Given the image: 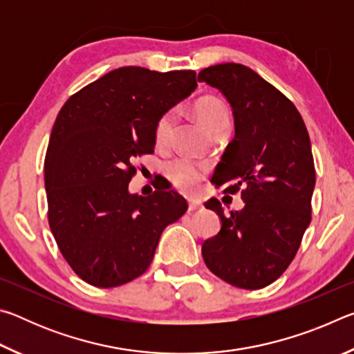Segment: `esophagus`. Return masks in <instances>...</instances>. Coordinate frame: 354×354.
Masks as SVG:
<instances>
[{"label": "esophagus", "mask_w": 354, "mask_h": 354, "mask_svg": "<svg viewBox=\"0 0 354 354\" xmlns=\"http://www.w3.org/2000/svg\"><path fill=\"white\" fill-rule=\"evenodd\" d=\"M200 207H201V203L198 200H194V198L189 200V211H198Z\"/></svg>", "instance_id": "34e87169"}]
</instances>
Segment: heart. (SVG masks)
Listing matches in <instances>:
<instances>
[{
	"mask_svg": "<svg viewBox=\"0 0 354 354\" xmlns=\"http://www.w3.org/2000/svg\"><path fill=\"white\" fill-rule=\"evenodd\" d=\"M194 111L200 122L205 124L211 133L220 128L221 124H230V115H227L226 107L215 98L205 97L198 100L194 106ZM171 123V112H165L156 120L153 131L156 145H164V143L169 140ZM164 171L179 190L190 194V192H194L198 187L203 178L207 175L209 167L205 162H200V160H194L189 158H176L169 160V162L164 165Z\"/></svg>",
	"mask_w": 354,
	"mask_h": 354,
	"instance_id": "1",
	"label": "heart"
}]
</instances>
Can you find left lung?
I'll use <instances>...</instances> for the list:
<instances>
[{"mask_svg":"<svg viewBox=\"0 0 354 354\" xmlns=\"http://www.w3.org/2000/svg\"><path fill=\"white\" fill-rule=\"evenodd\" d=\"M231 104L236 136L215 169L212 184L225 194L241 190L242 211L225 215L221 230L201 247L215 277L241 289H262L283 274L295 257L313 218L315 167L309 134L292 101L241 64L227 62L198 73Z\"/></svg>","mask_w":354,"mask_h":354,"instance_id":"1","label":"left lung"}]
</instances>
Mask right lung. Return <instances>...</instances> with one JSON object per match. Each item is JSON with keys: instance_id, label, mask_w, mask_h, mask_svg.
I'll list each match as a JSON object with an SVG mask.
<instances>
[{"instance_id": "add662e5", "label": "right lung", "mask_w": 354, "mask_h": 354, "mask_svg": "<svg viewBox=\"0 0 354 354\" xmlns=\"http://www.w3.org/2000/svg\"><path fill=\"white\" fill-rule=\"evenodd\" d=\"M196 87L194 70L122 67L65 101L45 156L48 223L86 283L117 287L148 270L167 225L187 201L158 189L131 195L134 159L154 151V123Z\"/></svg>"}]
</instances>
